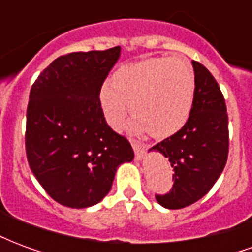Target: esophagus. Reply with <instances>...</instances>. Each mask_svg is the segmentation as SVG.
Listing matches in <instances>:
<instances>
[{
  "instance_id": "34e87169",
  "label": "esophagus",
  "mask_w": 252,
  "mask_h": 252,
  "mask_svg": "<svg viewBox=\"0 0 252 252\" xmlns=\"http://www.w3.org/2000/svg\"><path fill=\"white\" fill-rule=\"evenodd\" d=\"M132 147H133V151H135V157H136L137 160H142L144 154H146V146L144 144H140V143H132Z\"/></svg>"
}]
</instances>
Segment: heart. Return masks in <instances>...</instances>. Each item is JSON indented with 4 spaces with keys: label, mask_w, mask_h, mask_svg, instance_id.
Listing matches in <instances>:
<instances>
[{
    "label": "heart",
    "mask_w": 252,
    "mask_h": 252,
    "mask_svg": "<svg viewBox=\"0 0 252 252\" xmlns=\"http://www.w3.org/2000/svg\"><path fill=\"white\" fill-rule=\"evenodd\" d=\"M194 102V74L171 58H150L120 67L112 82L99 88V104L108 124L120 128L131 109V128L164 139L180 132ZM130 105H128L127 104Z\"/></svg>",
    "instance_id": "heart-1"
}]
</instances>
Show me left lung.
Listing matches in <instances>:
<instances>
[{
    "label": "left lung",
    "instance_id": "obj_1",
    "mask_svg": "<svg viewBox=\"0 0 252 252\" xmlns=\"http://www.w3.org/2000/svg\"><path fill=\"white\" fill-rule=\"evenodd\" d=\"M194 68V102L185 126L150 148L169 159L174 185L157 201L167 209H181L202 198L224 170L228 158V116L216 79L198 62Z\"/></svg>",
    "mask_w": 252,
    "mask_h": 252
}]
</instances>
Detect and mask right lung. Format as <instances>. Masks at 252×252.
Segmentation results:
<instances>
[{
  "label": "right lung",
  "mask_w": 252,
  "mask_h": 252,
  "mask_svg": "<svg viewBox=\"0 0 252 252\" xmlns=\"http://www.w3.org/2000/svg\"><path fill=\"white\" fill-rule=\"evenodd\" d=\"M121 48L59 57L37 77L27 109L25 148L32 173L50 197L89 208L109 193L117 167L133 150L105 121L99 88Z\"/></svg>",
  "instance_id": "1"
}]
</instances>
